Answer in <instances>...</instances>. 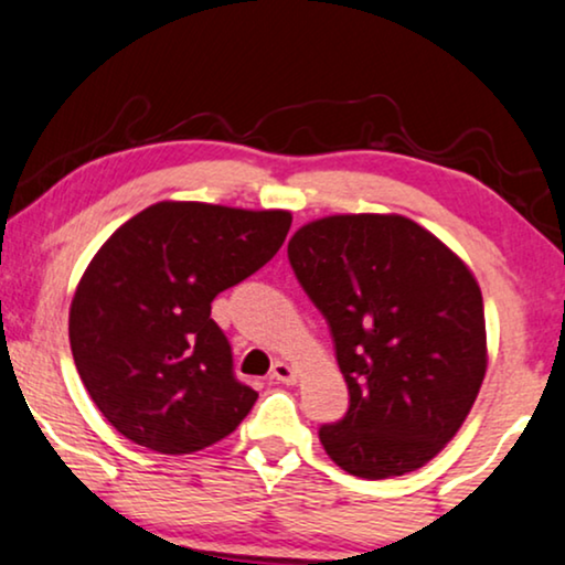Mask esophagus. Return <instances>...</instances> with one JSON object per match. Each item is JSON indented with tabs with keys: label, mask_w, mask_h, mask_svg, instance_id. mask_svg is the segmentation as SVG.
<instances>
[{
	"label": "esophagus",
	"mask_w": 565,
	"mask_h": 565,
	"mask_svg": "<svg viewBox=\"0 0 565 565\" xmlns=\"http://www.w3.org/2000/svg\"><path fill=\"white\" fill-rule=\"evenodd\" d=\"M270 375H274L278 383H287V385H291V383L297 381V373H295V367L287 365V362H276L274 370H270Z\"/></svg>",
	"instance_id": "obj_1"
}]
</instances>
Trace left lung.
Listing matches in <instances>:
<instances>
[{
	"label": "left lung",
	"instance_id": "8db88e82",
	"mask_svg": "<svg viewBox=\"0 0 565 565\" xmlns=\"http://www.w3.org/2000/svg\"><path fill=\"white\" fill-rule=\"evenodd\" d=\"M289 263L333 335L349 409L326 454L365 480L414 472L472 409L488 367L482 291L443 242L396 213L310 221Z\"/></svg>",
	"mask_w": 565,
	"mask_h": 565
}]
</instances>
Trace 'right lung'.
I'll list each match as a JSON object with an SVG mask.
<instances>
[{"label": "right lung", "instance_id": "obj_1", "mask_svg": "<svg viewBox=\"0 0 565 565\" xmlns=\"http://www.w3.org/2000/svg\"><path fill=\"white\" fill-rule=\"evenodd\" d=\"M289 226V211L163 200L93 255L70 307V347L93 404L125 438L192 454L237 430L258 394L234 375L211 302L266 266Z\"/></svg>", "mask_w": 565, "mask_h": 565}]
</instances>
